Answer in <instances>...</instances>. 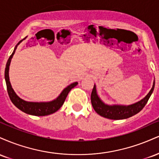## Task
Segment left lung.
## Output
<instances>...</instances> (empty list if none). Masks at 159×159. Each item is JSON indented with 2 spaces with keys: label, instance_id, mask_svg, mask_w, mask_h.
Masks as SVG:
<instances>
[{
  "label": "left lung",
  "instance_id": "8db88e82",
  "mask_svg": "<svg viewBox=\"0 0 159 159\" xmlns=\"http://www.w3.org/2000/svg\"><path fill=\"white\" fill-rule=\"evenodd\" d=\"M154 87L155 81L153 82L152 87L149 93L146 96L145 98H143L138 102L129 105V106H123V105L111 106V105H105L98 98V95L96 93V86L94 85L93 89L92 90V93H91V103H92L93 107L95 111L103 117L111 120L127 119V118L131 117V116L139 113L143 108L152 93Z\"/></svg>",
  "mask_w": 159,
  "mask_h": 159
}]
</instances>
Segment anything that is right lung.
Wrapping results in <instances>:
<instances>
[{"instance_id":"add662e5","label":"right lung","mask_w":159,"mask_h":159,"mask_svg":"<svg viewBox=\"0 0 159 159\" xmlns=\"http://www.w3.org/2000/svg\"><path fill=\"white\" fill-rule=\"evenodd\" d=\"M25 38L19 41V43L16 45L13 52H12V54H11L8 61H7L6 68H5V81H6L8 95L12 102L14 104V105L17 107L19 110L26 113V114L34 115V116H46V115L52 114L61 108L62 105L64 103L66 98L69 91L72 90L73 87H75L78 83V82H75V83L66 87L64 90H63V92L61 93V94L55 100L52 102H26L20 98L14 92L13 89L12 88V86H11L10 78H9V67H10L11 59H12V56H13L14 53L16 52L18 45H19V43H21Z\"/></svg>"}]
</instances>
